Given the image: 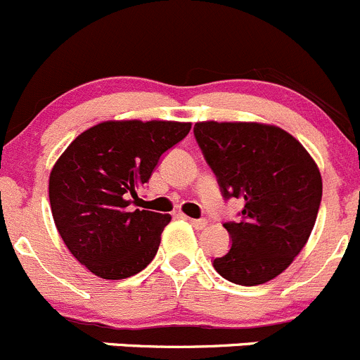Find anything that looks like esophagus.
Instances as JSON below:
<instances>
[{
    "label": "esophagus",
    "mask_w": 360,
    "mask_h": 360,
    "mask_svg": "<svg viewBox=\"0 0 360 360\" xmlns=\"http://www.w3.org/2000/svg\"><path fill=\"white\" fill-rule=\"evenodd\" d=\"M186 220L190 221L191 226L195 227V229H202V227L207 224L206 218H186Z\"/></svg>",
    "instance_id": "obj_1"
}]
</instances>
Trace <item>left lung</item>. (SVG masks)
Wrapping results in <instances>:
<instances>
[{"label":"left lung","instance_id":"obj_1","mask_svg":"<svg viewBox=\"0 0 360 360\" xmlns=\"http://www.w3.org/2000/svg\"><path fill=\"white\" fill-rule=\"evenodd\" d=\"M193 134L217 176L221 197L241 199L231 238L213 268L240 286H257L286 270L307 243L321 202V176L297 139L256 122H199Z\"/></svg>","mask_w":360,"mask_h":360}]
</instances>
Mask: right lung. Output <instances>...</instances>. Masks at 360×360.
<instances>
[{"label": "right lung", "instance_id": "obj_1", "mask_svg": "<svg viewBox=\"0 0 360 360\" xmlns=\"http://www.w3.org/2000/svg\"><path fill=\"white\" fill-rule=\"evenodd\" d=\"M191 124L110 120L83 131L49 176V202L63 243L92 274L120 281L156 256L169 214L133 210L161 156Z\"/></svg>", "mask_w": 360, "mask_h": 360}]
</instances>
